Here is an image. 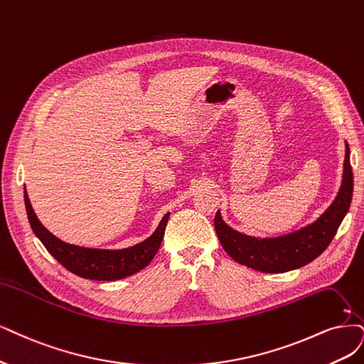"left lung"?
Listing matches in <instances>:
<instances>
[{
	"label": "left lung",
	"instance_id": "left-lung-1",
	"mask_svg": "<svg viewBox=\"0 0 364 364\" xmlns=\"http://www.w3.org/2000/svg\"><path fill=\"white\" fill-rule=\"evenodd\" d=\"M353 191L354 177L346 144L341 191L333 204L312 225L276 238H255L234 231L218 211L214 228L225 252L238 264L262 273L291 272L312 262L328 247L351 205Z\"/></svg>",
	"mask_w": 364,
	"mask_h": 364
}]
</instances>
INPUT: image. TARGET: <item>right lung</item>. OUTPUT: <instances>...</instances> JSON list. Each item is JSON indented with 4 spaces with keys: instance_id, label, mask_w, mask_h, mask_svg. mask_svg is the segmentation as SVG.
<instances>
[{
    "instance_id": "right-lung-1",
    "label": "right lung",
    "mask_w": 364,
    "mask_h": 364,
    "mask_svg": "<svg viewBox=\"0 0 364 364\" xmlns=\"http://www.w3.org/2000/svg\"><path fill=\"white\" fill-rule=\"evenodd\" d=\"M25 208L28 214L31 230L42 241L46 250L67 270L73 274L91 279V280H118L132 276L142 270L151 262L164 240L169 213L160 220L157 230L139 245L127 249L106 250V249H88L64 243L55 235H52L46 228L40 223L31 207L30 198L25 191Z\"/></svg>"
}]
</instances>
